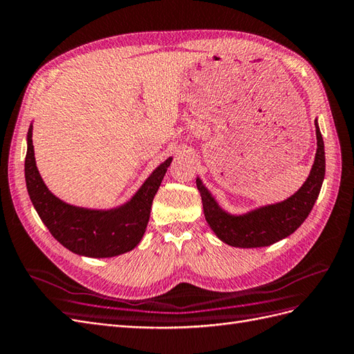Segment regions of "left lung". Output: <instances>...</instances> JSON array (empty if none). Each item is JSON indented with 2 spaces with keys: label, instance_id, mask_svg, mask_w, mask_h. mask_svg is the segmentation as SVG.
Listing matches in <instances>:
<instances>
[{
  "label": "left lung",
  "instance_id": "1",
  "mask_svg": "<svg viewBox=\"0 0 354 354\" xmlns=\"http://www.w3.org/2000/svg\"><path fill=\"white\" fill-rule=\"evenodd\" d=\"M315 134L317 152L311 174L297 193L281 203L260 207L242 216H233L220 209L201 179L196 180L197 189L202 196L205 218L216 236L232 247H268L290 236L305 221L320 194L326 169L324 143L317 121Z\"/></svg>",
  "mask_w": 354,
  "mask_h": 354
}]
</instances>
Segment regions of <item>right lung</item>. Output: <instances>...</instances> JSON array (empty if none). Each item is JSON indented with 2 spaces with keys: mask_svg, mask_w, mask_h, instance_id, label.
Instances as JSON below:
<instances>
[{
  "mask_svg": "<svg viewBox=\"0 0 354 354\" xmlns=\"http://www.w3.org/2000/svg\"><path fill=\"white\" fill-rule=\"evenodd\" d=\"M171 158L160 165L131 201L113 211H89L61 202L44 185L35 166L32 129L28 131L25 180L31 202L41 221L59 243L88 257H113L133 250L147 229L152 198Z\"/></svg>",
  "mask_w": 354,
  "mask_h": 354,
  "instance_id": "obj_1",
  "label": "right lung"
}]
</instances>
